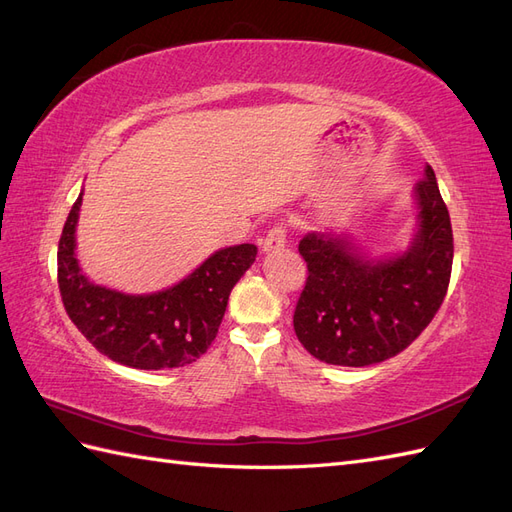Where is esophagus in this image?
<instances>
[{
	"instance_id": "esophagus-1",
	"label": "esophagus",
	"mask_w": 512,
	"mask_h": 512,
	"mask_svg": "<svg viewBox=\"0 0 512 512\" xmlns=\"http://www.w3.org/2000/svg\"><path fill=\"white\" fill-rule=\"evenodd\" d=\"M286 235H288V226H286L284 222H277V224L267 232V237L260 241L262 250H265V252L280 250V247L286 245Z\"/></svg>"
}]
</instances>
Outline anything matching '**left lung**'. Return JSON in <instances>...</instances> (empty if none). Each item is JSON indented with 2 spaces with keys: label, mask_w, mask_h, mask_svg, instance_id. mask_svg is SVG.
<instances>
[{
  "label": "left lung",
  "mask_w": 512,
  "mask_h": 512,
  "mask_svg": "<svg viewBox=\"0 0 512 512\" xmlns=\"http://www.w3.org/2000/svg\"><path fill=\"white\" fill-rule=\"evenodd\" d=\"M418 232L406 254L371 260L348 239L309 232L299 243L307 280L294 333L318 361L365 367L406 350L438 314L453 269L451 215L433 168L414 188Z\"/></svg>",
  "instance_id": "1"
}]
</instances>
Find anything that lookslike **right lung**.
Here are the masks:
<instances>
[{"label":"right lung","mask_w":512,"mask_h":512,"mask_svg":"<svg viewBox=\"0 0 512 512\" xmlns=\"http://www.w3.org/2000/svg\"><path fill=\"white\" fill-rule=\"evenodd\" d=\"M83 194L61 230L57 284L66 314L98 352L134 369H173L196 361L218 335L230 290L252 267L258 247L215 252L183 282L153 294H123L91 284L74 256Z\"/></svg>","instance_id":"right-lung-1"}]
</instances>
